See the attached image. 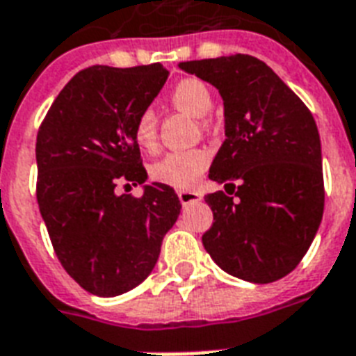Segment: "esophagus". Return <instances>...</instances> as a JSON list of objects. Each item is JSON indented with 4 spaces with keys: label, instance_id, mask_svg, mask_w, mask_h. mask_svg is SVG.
Returning a JSON list of instances; mask_svg holds the SVG:
<instances>
[{
    "label": "esophagus",
    "instance_id": "obj_1",
    "mask_svg": "<svg viewBox=\"0 0 356 356\" xmlns=\"http://www.w3.org/2000/svg\"><path fill=\"white\" fill-rule=\"evenodd\" d=\"M177 196L183 205H191L194 204V202H200V200H202V194H198V192L194 191H179Z\"/></svg>",
    "mask_w": 356,
    "mask_h": 356
}]
</instances>
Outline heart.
<instances>
[{
  "label": "heart",
  "instance_id": "heart-1",
  "mask_svg": "<svg viewBox=\"0 0 356 356\" xmlns=\"http://www.w3.org/2000/svg\"><path fill=\"white\" fill-rule=\"evenodd\" d=\"M171 105L185 111L192 117L200 118V126L204 130L211 128V122L205 115L213 109V94L209 86L200 79H181L170 92ZM134 138L145 151H154L158 145V120L152 109H143L134 122ZM209 152L205 149H186V151H171L154 162L151 175L154 181L173 188H192L204 175L209 165Z\"/></svg>",
  "mask_w": 356,
  "mask_h": 356
}]
</instances>
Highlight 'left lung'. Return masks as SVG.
Segmentation results:
<instances>
[{
	"mask_svg": "<svg viewBox=\"0 0 356 356\" xmlns=\"http://www.w3.org/2000/svg\"><path fill=\"white\" fill-rule=\"evenodd\" d=\"M179 67L211 83L225 102L226 139L209 179L225 183L226 192L205 196L213 211L211 228L202 236L205 251L243 281L262 285L285 277L304 259L325 209L312 111L272 67L249 54Z\"/></svg>",
	"mask_w": 356,
	"mask_h": 356,
	"instance_id": "left-lung-1",
	"label": "left lung"
}]
</instances>
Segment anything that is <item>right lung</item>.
<instances>
[{"label": "right lung", "instance_id": "right-lung-1", "mask_svg": "<svg viewBox=\"0 0 356 356\" xmlns=\"http://www.w3.org/2000/svg\"><path fill=\"white\" fill-rule=\"evenodd\" d=\"M168 75L160 64L86 67L39 126V211L65 272L96 296L143 283L181 213L175 191L162 183L145 185L141 198L117 194L120 183L147 181L134 122Z\"/></svg>", "mask_w": 356, "mask_h": 356}]
</instances>
